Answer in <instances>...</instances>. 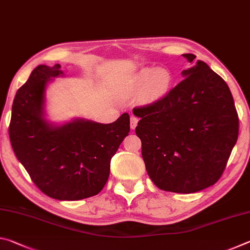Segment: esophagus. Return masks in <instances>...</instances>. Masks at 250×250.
<instances>
[{"label":"esophagus","instance_id":"esophagus-1","mask_svg":"<svg viewBox=\"0 0 250 250\" xmlns=\"http://www.w3.org/2000/svg\"><path fill=\"white\" fill-rule=\"evenodd\" d=\"M138 121H139V119L135 116H131V118H130V126H131V129L132 130H134L135 129V126L138 125Z\"/></svg>","mask_w":250,"mask_h":250}]
</instances>
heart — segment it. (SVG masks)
<instances>
[{
	"mask_svg": "<svg viewBox=\"0 0 250 250\" xmlns=\"http://www.w3.org/2000/svg\"><path fill=\"white\" fill-rule=\"evenodd\" d=\"M171 82V75L166 69L143 68L130 79L128 89L131 94L142 91V98L146 101H155L167 94Z\"/></svg>",
	"mask_w": 250,
	"mask_h": 250,
	"instance_id": "heart-1",
	"label": "heart"
}]
</instances>
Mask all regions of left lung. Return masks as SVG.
<instances>
[{
	"label": "left lung",
	"instance_id": "left-lung-1",
	"mask_svg": "<svg viewBox=\"0 0 250 250\" xmlns=\"http://www.w3.org/2000/svg\"><path fill=\"white\" fill-rule=\"evenodd\" d=\"M192 62L195 55L184 54ZM154 103L135 107V133L152 182L163 191L195 193L221 179L238 139L239 119L229 87L206 62Z\"/></svg>",
	"mask_w": 250,
	"mask_h": 250
}]
</instances>
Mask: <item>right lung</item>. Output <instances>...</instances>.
Instances as JSON below:
<instances>
[{"label":"right lung","instance_id":"1","mask_svg":"<svg viewBox=\"0 0 250 250\" xmlns=\"http://www.w3.org/2000/svg\"><path fill=\"white\" fill-rule=\"evenodd\" d=\"M61 65H40L16 92L8 134L12 147L37 188L61 201L97 195L110 174V161L130 132L124 113L109 125L74 120L53 126L44 120L45 88Z\"/></svg>","mask_w":250,"mask_h":250}]
</instances>
